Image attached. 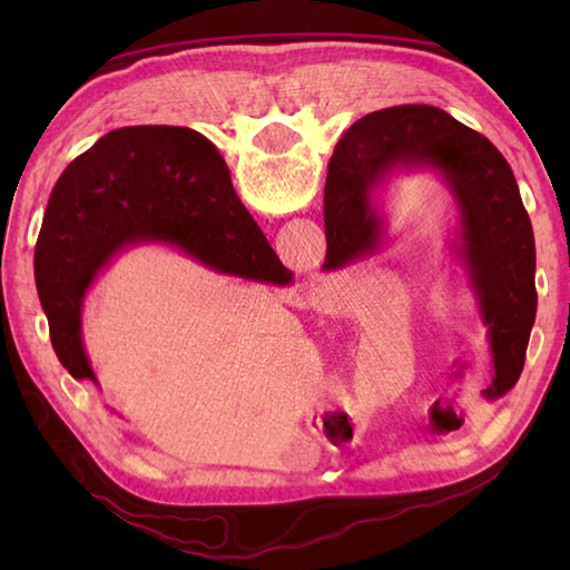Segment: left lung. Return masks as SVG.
<instances>
[{"instance_id": "left-lung-1", "label": "left lung", "mask_w": 570, "mask_h": 570, "mask_svg": "<svg viewBox=\"0 0 570 570\" xmlns=\"http://www.w3.org/2000/svg\"><path fill=\"white\" fill-rule=\"evenodd\" d=\"M335 151L323 196L328 242L323 269H343L377 252L384 223L374 190L386 178L399 168H435L455 200V254L488 325L494 377L482 394L504 396L524 370L537 318L534 229L510 164L480 131L431 105L370 112L345 131ZM220 180L223 186L229 180L223 156Z\"/></svg>"}]
</instances>
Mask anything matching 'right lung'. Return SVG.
Here are the masks:
<instances>
[{
  "label": "right lung",
  "mask_w": 570,
  "mask_h": 570,
  "mask_svg": "<svg viewBox=\"0 0 570 570\" xmlns=\"http://www.w3.org/2000/svg\"><path fill=\"white\" fill-rule=\"evenodd\" d=\"M164 242L254 282L292 284V272L220 180V156L186 127H125L72 161L48 200L33 252L51 345L72 377H98L82 347V298L117 252Z\"/></svg>",
  "instance_id": "add662e5"
}]
</instances>
